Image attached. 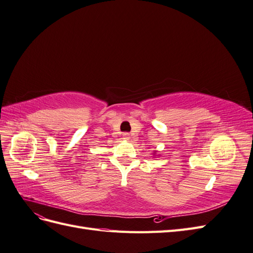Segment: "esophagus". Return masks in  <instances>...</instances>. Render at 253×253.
<instances>
[{
	"label": "esophagus",
	"instance_id": "obj_1",
	"mask_svg": "<svg viewBox=\"0 0 253 253\" xmlns=\"http://www.w3.org/2000/svg\"><path fill=\"white\" fill-rule=\"evenodd\" d=\"M122 137H124V139L128 140L129 139V134L128 133H124V134H122Z\"/></svg>",
	"mask_w": 253,
	"mask_h": 253
}]
</instances>
